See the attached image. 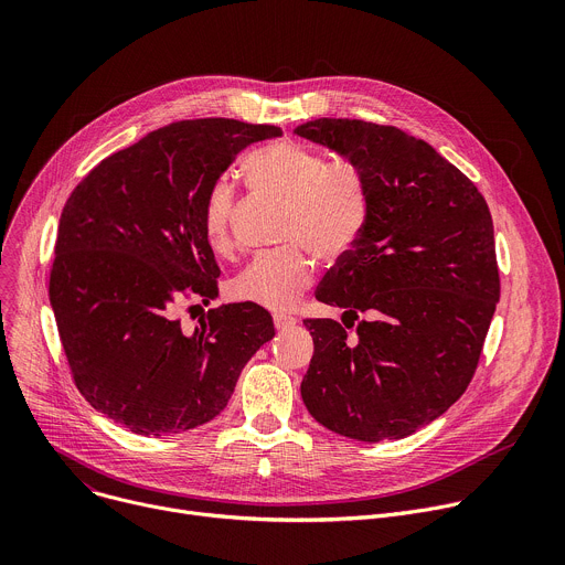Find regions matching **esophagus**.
<instances>
[{
  "instance_id": "obj_1",
  "label": "esophagus",
  "mask_w": 565,
  "mask_h": 565,
  "mask_svg": "<svg viewBox=\"0 0 565 565\" xmlns=\"http://www.w3.org/2000/svg\"><path fill=\"white\" fill-rule=\"evenodd\" d=\"M294 326H296V319H294V317L274 315V328H276L278 332H285V330H289V328H294Z\"/></svg>"
}]
</instances>
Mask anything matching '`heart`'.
<instances>
[{
    "label": "heart",
    "mask_w": 565,
    "mask_h": 565,
    "mask_svg": "<svg viewBox=\"0 0 565 565\" xmlns=\"http://www.w3.org/2000/svg\"><path fill=\"white\" fill-rule=\"evenodd\" d=\"M244 174L256 193L287 202L280 248L265 250L231 282V296L271 311L291 309L315 282L317 260L339 263L356 246L370 217V195L363 172L352 163L332 161L294 141H278L250 152ZM237 191L217 179L206 193L202 228L215 254L235 248L233 217Z\"/></svg>",
    "instance_id": "obj_1"
}]
</instances>
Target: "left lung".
I'll use <instances>...</instances> for the list:
<instances>
[{
	"label": "left lung",
	"instance_id": "1",
	"mask_svg": "<svg viewBox=\"0 0 565 565\" xmlns=\"http://www.w3.org/2000/svg\"><path fill=\"white\" fill-rule=\"evenodd\" d=\"M294 132L348 157L370 195L363 235L317 291L352 326L302 321L315 339L302 402L352 440H402L473 380L500 296L489 206L467 174L395 125L315 118ZM359 313L369 319L348 335Z\"/></svg>",
	"mask_w": 565,
	"mask_h": 565
}]
</instances>
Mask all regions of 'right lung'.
<instances>
[{
	"label": "right lung",
	"mask_w": 565,
	"mask_h": 565,
	"mask_svg": "<svg viewBox=\"0 0 565 565\" xmlns=\"http://www.w3.org/2000/svg\"><path fill=\"white\" fill-rule=\"evenodd\" d=\"M276 125L177 120L103 159L62 209L49 296L72 380L103 415L139 435L217 417L246 361L274 339L254 302L209 309L185 332L177 309L217 298L202 228L209 188ZM200 305H188V309Z\"/></svg>",
	"instance_id": "1"
}]
</instances>
